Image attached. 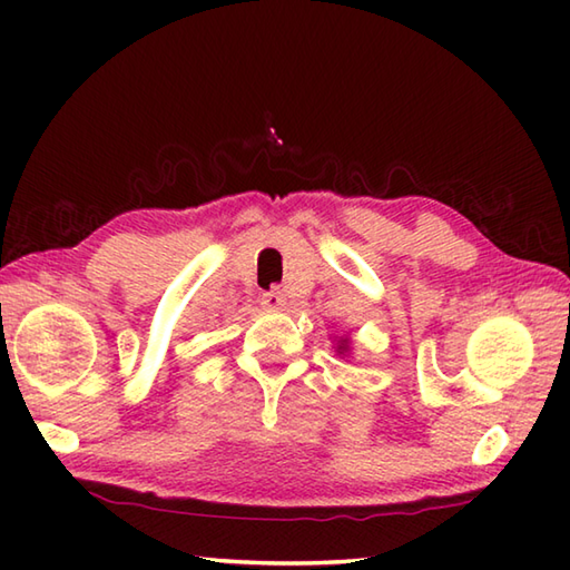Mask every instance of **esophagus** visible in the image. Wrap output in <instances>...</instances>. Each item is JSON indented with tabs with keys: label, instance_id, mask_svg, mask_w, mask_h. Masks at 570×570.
I'll return each instance as SVG.
<instances>
[{
	"label": "esophagus",
	"instance_id": "esophagus-1",
	"mask_svg": "<svg viewBox=\"0 0 570 570\" xmlns=\"http://www.w3.org/2000/svg\"><path fill=\"white\" fill-rule=\"evenodd\" d=\"M262 306H266L269 311H282L286 306V298L278 288H272V292L262 294Z\"/></svg>",
	"mask_w": 570,
	"mask_h": 570
}]
</instances>
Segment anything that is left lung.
<instances>
[{
	"label": "left lung",
	"mask_w": 570,
	"mask_h": 570,
	"mask_svg": "<svg viewBox=\"0 0 570 570\" xmlns=\"http://www.w3.org/2000/svg\"><path fill=\"white\" fill-rule=\"evenodd\" d=\"M345 350H347V343H345V341H343V343H341V345H337V353H341V355H343V353H345Z\"/></svg>",
	"instance_id": "left-lung-1"
}]
</instances>
